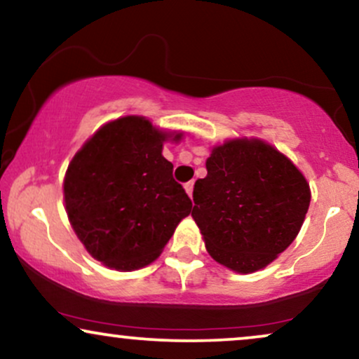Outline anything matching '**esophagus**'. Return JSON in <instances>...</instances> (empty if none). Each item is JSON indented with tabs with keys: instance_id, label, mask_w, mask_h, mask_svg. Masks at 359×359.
<instances>
[{
	"instance_id": "obj_1",
	"label": "esophagus",
	"mask_w": 359,
	"mask_h": 359,
	"mask_svg": "<svg viewBox=\"0 0 359 359\" xmlns=\"http://www.w3.org/2000/svg\"><path fill=\"white\" fill-rule=\"evenodd\" d=\"M185 187V192L189 194V197H192V192H194V182H187L184 185Z\"/></svg>"
}]
</instances>
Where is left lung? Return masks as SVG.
<instances>
[{"instance_id": "8db88e82", "label": "left lung", "mask_w": 359, "mask_h": 359, "mask_svg": "<svg viewBox=\"0 0 359 359\" xmlns=\"http://www.w3.org/2000/svg\"><path fill=\"white\" fill-rule=\"evenodd\" d=\"M205 165L192 217L207 252L237 273L265 269L300 232L311 198L305 175L269 142L247 137L213 147Z\"/></svg>"}]
</instances>
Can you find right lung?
I'll return each instance as SVG.
<instances>
[{
    "label": "right lung",
    "mask_w": 359,
    "mask_h": 359,
    "mask_svg": "<svg viewBox=\"0 0 359 359\" xmlns=\"http://www.w3.org/2000/svg\"><path fill=\"white\" fill-rule=\"evenodd\" d=\"M164 133L142 116L107 122L76 152L65 175L72 230L109 269H142L161 255L192 202L162 156Z\"/></svg>",
    "instance_id": "obj_1"
}]
</instances>
